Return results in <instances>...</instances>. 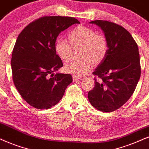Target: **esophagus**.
<instances>
[{
  "instance_id": "34e87169",
  "label": "esophagus",
  "mask_w": 149,
  "mask_h": 149,
  "mask_svg": "<svg viewBox=\"0 0 149 149\" xmlns=\"http://www.w3.org/2000/svg\"><path fill=\"white\" fill-rule=\"evenodd\" d=\"M81 78L80 76H76V75H73V80H78V79Z\"/></svg>"
}]
</instances>
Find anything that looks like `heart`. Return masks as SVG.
<instances>
[{
	"instance_id": "heart-1",
	"label": "heart",
	"mask_w": 149,
	"mask_h": 149,
	"mask_svg": "<svg viewBox=\"0 0 149 149\" xmlns=\"http://www.w3.org/2000/svg\"><path fill=\"white\" fill-rule=\"evenodd\" d=\"M69 43L58 38L55 42V49L63 61L70 58L71 47H80L78 61H70L65 66L67 72L78 76L85 75L94 64H100L106 58L109 44L105 36L97 33L95 30L80 25L71 30L68 34Z\"/></svg>"
}]
</instances>
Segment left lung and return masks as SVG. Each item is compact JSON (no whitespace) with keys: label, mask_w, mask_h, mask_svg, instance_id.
<instances>
[{"label":"left lung","mask_w":149,"mask_h":149,"mask_svg":"<svg viewBox=\"0 0 149 149\" xmlns=\"http://www.w3.org/2000/svg\"><path fill=\"white\" fill-rule=\"evenodd\" d=\"M100 26L109 44L104 60L93 72L95 86L88 98L92 106L103 112H113L131 97L140 80L138 46L122 26L107 20L90 22Z\"/></svg>","instance_id":"left-lung-1"}]
</instances>
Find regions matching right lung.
I'll use <instances>...</instances> for the list:
<instances>
[{
    "label": "right lung",
    "instance_id": "1",
    "mask_svg": "<svg viewBox=\"0 0 149 149\" xmlns=\"http://www.w3.org/2000/svg\"><path fill=\"white\" fill-rule=\"evenodd\" d=\"M80 23L69 16L41 17L27 24L17 38L11 60L14 84L22 98L38 109L58 104L73 81L71 74L56 73L63 66L55 42L61 31Z\"/></svg>",
    "mask_w": 149,
    "mask_h": 149
}]
</instances>
